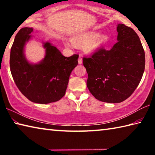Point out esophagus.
Instances as JSON below:
<instances>
[{
    "instance_id": "34e87169",
    "label": "esophagus",
    "mask_w": 155,
    "mask_h": 155,
    "mask_svg": "<svg viewBox=\"0 0 155 155\" xmlns=\"http://www.w3.org/2000/svg\"><path fill=\"white\" fill-rule=\"evenodd\" d=\"M78 64H82V63H83V60H82V57H81V56L79 57V58H78Z\"/></svg>"
}]
</instances>
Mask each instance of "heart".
<instances>
[{"mask_svg": "<svg viewBox=\"0 0 155 155\" xmlns=\"http://www.w3.org/2000/svg\"><path fill=\"white\" fill-rule=\"evenodd\" d=\"M109 37L105 33H98L95 31H87L72 38L71 41H65V45L68 47L84 46L85 52L87 54H94L100 51L108 43Z\"/></svg>", "mask_w": 155, "mask_h": 155, "instance_id": "b5f03b06", "label": "heart"}]
</instances>
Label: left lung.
Listing matches in <instances>:
<instances>
[{
    "mask_svg": "<svg viewBox=\"0 0 155 155\" xmlns=\"http://www.w3.org/2000/svg\"><path fill=\"white\" fill-rule=\"evenodd\" d=\"M117 42L84 57L87 86L98 101L117 103L127 99L140 83L145 69V53L135 31L124 24L117 27Z\"/></svg>",
    "mask_w": 155,
    "mask_h": 155,
    "instance_id": "left-lung-1",
    "label": "left lung"
}]
</instances>
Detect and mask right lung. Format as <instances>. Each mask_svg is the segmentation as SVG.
<instances>
[{
	"mask_svg": "<svg viewBox=\"0 0 155 155\" xmlns=\"http://www.w3.org/2000/svg\"><path fill=\"white\" fill-rule=\"evenodd\" d=\"M33 28H21L15 37L10 52V70L15 85L33 103L48 104L65 95L70 74L78 65V54L67 57L51 43L43 42L44 58L32 64L25 55L26 44Z\"/></svg>",
	"mask_w": 155,
	"mask_h": 155,
	"instance_id": "add662e5",
	"label": "right lung"
}]
</instances>
